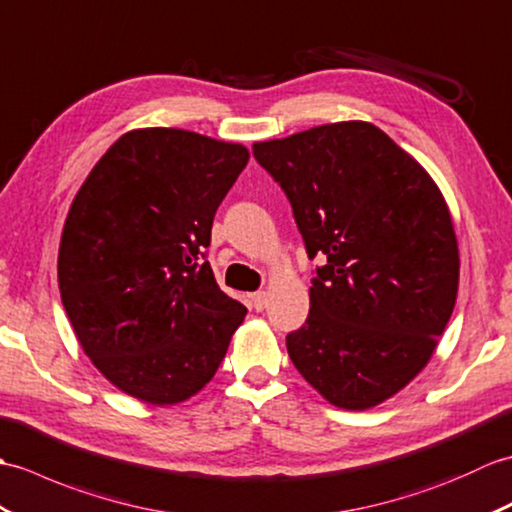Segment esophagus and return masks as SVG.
I'll use <instances>...</instances> for the list:
<instances>
[{"label": "esophagus", "mask_w": 512, "mask_h": 512, "mask_svg": "<svg viewBox=\"0 0 512 512\" xmlns=\"http://www.w3.org/2000/svg\"><path fill=\"white\" fill-rule=\"evenodd\" d=\"M249 300H252V306L256 311H263L267 302H269V293L267 291H256V293L249 295Z\"/></svg>", "instance_id": "obj_1"}]
</instances>
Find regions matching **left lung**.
Listing matches in <instances>:
<instances>
[{"label": "left lung", "mask_w": 512, "mask_h": 512, "mask_svg": "<svg viewBox=\"0 0 512 512\" xmlns=\"http://www.w3.org/2000/svg\"><path fill=\"white\" fill-rule=\"evenodd\" d=\"M291 201L306 254L326 256L311 311L287 335L302 377L342 410H370L423 370L456 306L460 256L436 181L370 122L256 142Z\"/></svg>", "instance_id": "left-lung-1"}]
</instances>
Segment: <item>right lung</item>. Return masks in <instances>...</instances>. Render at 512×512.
I'll return each instance as SVG.
<instances>
[{
    "instance_id": "obj_1",
    "label": "right lung",
    "mask_w": 512,
    "mask_h": 512,
    "mask_svg": "<svg viewBox=\"0 0 512 512\" xmlns=\"http://www.w3.org/2000/svg\"><path fill=\"white\" fill-rule=\"evenodd\" d=\"M247 162L243 144L133 129L76 192L59 245L61 300L85 355L133 399L195 396L245 320L203 258L214 214Z\"/></svg>"
}]
</instances>
